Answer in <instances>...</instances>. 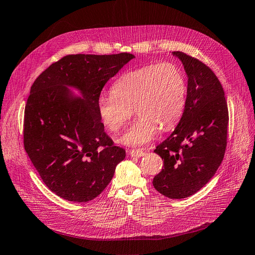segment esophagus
<instances>
[{"label":"esophagus","mask_w":255,"mask_h":255,"mask_svg":"<svg viewBox=\"0 0 255 255\" xmlns=\"http://www.w3.org/2000/svg\"><path fill=\"white\" fill-rule=\"evenodd\" d=\"M128 155L133 158H140L144 156V151L141 149H130L128 150Z\"/></svg>","instance_id":"obj_1"}]
</instances>
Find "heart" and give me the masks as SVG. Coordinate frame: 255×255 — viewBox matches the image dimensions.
I'll list each match as a JSON object with an SVG mask.
<instances>
[{
	"label": "heart",
	"mask_w": 255,
	"mask_h": 255,
	"mask_svg": "<svg viewBox=\"0 0 255 255\" xmlns=\"http://www.w3.org/2000/svg\"><path fill=\"white\" fill-rule=\"evenodd\" d=\"M112 95L97 100L99 118L111 131H118L135 114L139 117L118 142L142 146L155 137L159 128L175 127L184 111L187 84L178 66L147 65L122 74L112 86Z\"/></svg>",
	"instance_id": "heart-1"
}]
</instances>
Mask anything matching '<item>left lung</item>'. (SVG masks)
<instances>
[{"label":"left lung","mask_w":255,"mask_h":255,"mask_svg":"<svg viewBox=\"0 0 255 255\" xmlns=\"http://www.w3.org/2000/svg\"><path fill=\"white\" fill-rule=\"evenodd\" d=\"M171 54L188 78L186 104L175 130L154 150L164 168L152 185L169 199H184L204 186L221 165L229 117L225 93L212 70L180 51Z\"/></svg>","instance_id":"8db88e82"}]
</instances>
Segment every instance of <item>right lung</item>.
<instances>
[{"label": "right lung", "mask_w": 255, "mask_h": 255, "mask_svg": "<svg viewBox=\"0 0 255 255\" xmlns=\"http://www.w3.org/2000/svg\"><path fill=\"white\" fill-rule=\"evenodd\" d=\"M133 58L126 52L67 55L33 83L25 107V150L58 197L78 203L95 199L126 158L105 131L97 100L108 80Z\"/></svg>", "instance_id": "1"}]
</instances>
